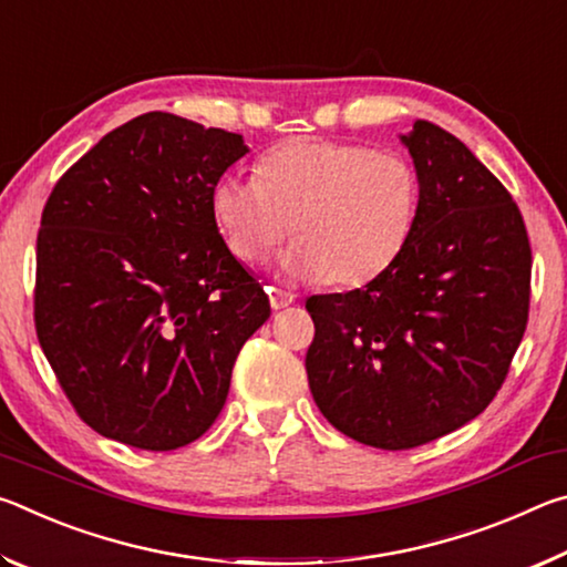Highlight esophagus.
<instances>
[{"label": "esophagus", "mask_w": 567, "mask_h": 567, "mask_svg": "<svg viewBox=\"0 0 567 567\" xmlns=\"http://www.w3.org/2000/svg\"><path fill=\"white\" fill-rule=\"evenodd\" d=\"M295 295L292 292H285V290H277V287H270V305L275 307V310H282V307L292 305Z\"/></svg>", "instance_id": "34e87169"}]
</instances>
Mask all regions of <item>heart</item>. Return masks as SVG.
Masks as SVG:
<instances>
[{"mask_svg": "<svg viewBox=\"0 0 567 567\" xmlns=\"http://www.w3.org/2000/svg\"><path fill=\"white\" fill-rule=\"evenodd\" d=\"M420 182L405 157L344 142L297 137L265 152L255 177L225 175L213 215L239 262H262L290 235V280L360 287L408 245Z\"/></svg>", "mask_w": 567, "mask_h": 567, "instance_id": "b5f03b06", "label": "heart"}]
</instances>
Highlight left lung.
Segmentation results:
<instances>
[{
	"label": "left lung",
	"mask_w": 567,
	"mask_h": 567,
	"mask_svg": "<svg viewBox=\"0 0 567 567\" xmlns=\"http://www.w3.org/2000/svg\"><path fill=\"white\" fill-rule=\"evenodd\" d=\"M412 235L385 272L350 292L307 297L312 398L352 440L410 450L491 405L530 312L533 252L520 209L443 127L415 122Z\"/></svg>",
	"instance_id": "8db88e82"
}]
</instances>
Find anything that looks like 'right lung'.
<instances>
[{
  "mask_svg": "<svg viewBox=\"0 0 567 567\" xmlns=\"http://www.w3.org/2000/svg\"><path fill=\"white\" fill-rule=\"evenodd\" d=\"M245 152L235 132L147 112L56 179L37 235L34 328L100 435L152 453L195 443L270 318L213 215L217 179Z\"/></svg>",
  "mask_w": 567,
  "mask_h": 567,
  "instance_id": "right-lung-1",
  "label": "right lung"
}]
</instances>
